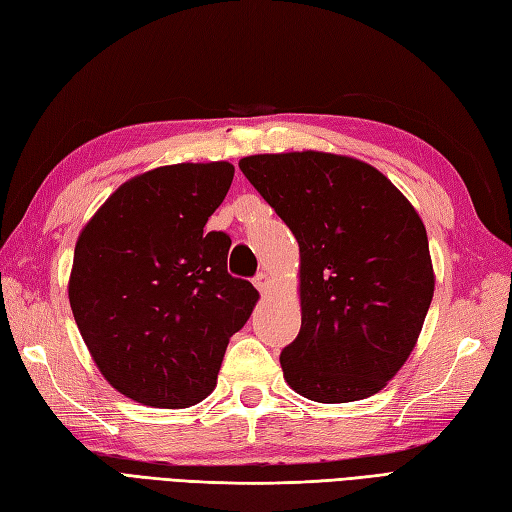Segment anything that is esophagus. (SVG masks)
Masks as SVG:
<instances>
[{
	"label": "esophagus",
	"mask_w": 512,
	"mask_h": 512,
	"mask_svg": "<svg viewBox=\"0 0 512 512\" xmlns=\"http://www.w3.org/2000/svg\"><path fill=\"white\" fill-rule=\"evenodd\" d=\"M253 283L259 292H266L270 288V277L266 275V272H259V275L253 279Z\"/></svg>",
	"instance_id": "esophagus-1"
}]
</instances>
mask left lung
I'll use <instances>...</instances> for the list:
<instances>
[{
  "label": "left lung",
  "instance_id": "1",
  "mask_svg": "<svg viewBox=\"0 0 512 512\" xmlns=\"http://www.w3.org/2000/svg\"><path fill=\"white\" fill-rule=\"evenodd\" d=\"M240 170L301 251V331L285 382L320 403L375 395L421 334L434 270L419 213L364 161L331 152L253 154Z\"/></svg>",
  "mask_w": 512,
  "mask_h": 512
}]
</instances>
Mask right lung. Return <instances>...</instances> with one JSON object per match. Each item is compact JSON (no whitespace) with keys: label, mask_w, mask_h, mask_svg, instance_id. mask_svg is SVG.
<instances>
[{"label":"right lung","mask_w":512,"mask_h":512,"mask_svg":"<svg viewBox=\"0 0 512 512\" xmlns=\"http://www.w3.org/2000/svg\"><path fill=\"white\" fill-rule=\"evenodd\" d=\"M227 161L130 178L82 229L69 305L93 362L144 406L187 408L216 388L229 338L259 299L231 277V237L205 231L227 196Z\"/></svg>","instance_id":"right-lung-1"}]
</instances>
